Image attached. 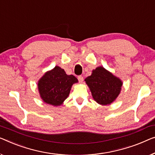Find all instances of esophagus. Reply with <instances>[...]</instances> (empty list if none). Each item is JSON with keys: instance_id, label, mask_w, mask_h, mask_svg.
Masks as SVG:
<instances>
[{"instance_id": "1", "label": "esophagus", "mask_w": 155, "mask_h": 155, "mask_svg": "<svg viewBox=\"0 0 155 155\" xmlns=\"http://www.w3.org/2000/svg\"><path fill=\"white\" fill-rule=\"evenodd\" d=\"M78 81H79L80 83H82L83 81H84V77H83L82 76H78Z\"/></svg>"}]
</instances>
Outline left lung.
<instances>
[{"mask_svg": "<svg viewBox=\"0 0 155 155\" xmlns=\"http://www.w3.org/2000/svg\"><path fill=\"white\" fill-rule=\"evenodd\" d=\"M92 97L101 105H109L119 95L122 85L119 78L106 70L98 67L92 70V74L85 79Z\"/></svg>", "mask_w": 155, "mask_h": 155, "instance_id": "1", "label": "left lung"}]
</instances>
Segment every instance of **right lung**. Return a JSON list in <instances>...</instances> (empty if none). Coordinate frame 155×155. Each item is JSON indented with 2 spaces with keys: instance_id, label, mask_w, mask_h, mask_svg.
<instances>
[{
  "instance_id": "right-lung-1",
  "label": "right lung",
  "mask_w": 155,
  "mask_h": 155,
  "mask_svg": "<svg viewBox=\"0 0 155 155\" xmlns=\"http://www.w3.org/2000/svg\"><path fill=\"white\" fill-rule=\"evenodd\" d=\"M77 82L74 76L68 75L63 69L55 66L38 81V91L43 101L58 107L68 98L72 85Z\"/></svg>"
}]
</instances>
